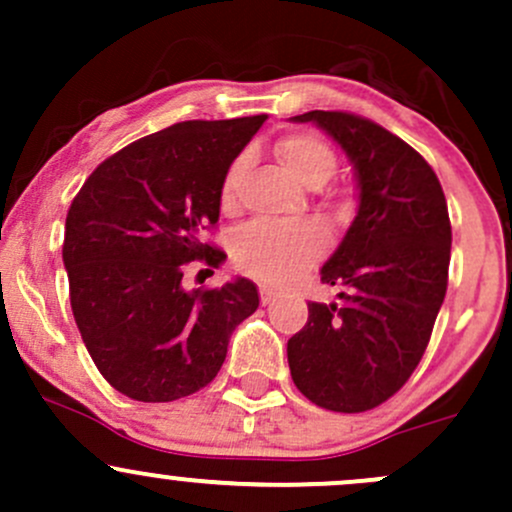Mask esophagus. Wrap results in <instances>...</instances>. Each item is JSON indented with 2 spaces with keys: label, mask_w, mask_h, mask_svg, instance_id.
Returning <instances> with one entry per match:
<instances>
[{
  "label": "esophagus",
  "mask_w": 512,
  "mask_h": 512,
  "mask_svg": "<svg viewBox=\"0 0 512 512\" xmlns=\"http://www.w3.org/2000/svg\"><path fill=\"white\" fill-rule=\"evenodd\" d=\"M260 299H262V304H272L277 299V292L272 287H267V285H262L260 287Z\"/></svg>",
  "instance_id": "34e87169"
}]
</instances>
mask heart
I'll use <instances>...</instances> for the list:
<instances>
[{"mask_svg":"<svg viewBox=\"0 0 512 512\" xmlns=\"http://www.w3.org/2000/svg\"><path fill=\"white\" fill-rule=\"evenodd\" d=\"M277 156L289 173L307 188H322L337 173V153L314 133H289V136L280 138ZM245 168V156L232 160L223 185H220V205L227 213L235 210L237 190H240ZM324 242H327L324 230L312 223H252L237 235L232 252H235V262L240 270L262 277L267 282H282L304 270L324 250Z\"/></svg>","mask_w":512,"mask_h":512,"instance_id":"b5f03b06","label":"heart"}]
</instances>
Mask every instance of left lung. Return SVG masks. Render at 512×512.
Here are the masks:
<instances>
[{
	"instance_id": "obj_1",
	"label": "left lung",
	"mask_w": 512,
	"mask_h": 512,
	"mask_svg": "<svg viewBox=\"0 0 512 512\" xmlns=\"http://www.w3.org/2000/svg\"><path fill=\"white\" fill-rule=\"evenodd\" d=\"M342 146L359 185V210L322 282L337 302H309L287 342L292 381L312 404L339 414L376 409L409 381L431 339L448 287L451 220L431 165L369 118L309 111Z\"/></svg>"
}]
</instances>
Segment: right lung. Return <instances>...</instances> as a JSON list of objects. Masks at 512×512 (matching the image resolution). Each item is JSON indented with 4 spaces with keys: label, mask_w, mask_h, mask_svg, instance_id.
Segmentation results:
<instances>
[{
    "label": "right lung",
    "mask_w": 512,
    "mask_h": 512,
    "mask_svg": "<svg viewBox=\"0 0 512 512\" xmlns=\"http://www.w3.org/2000/svg\"><path fill=\"white\" fill-rule=\"evenodd\" d=\"M265 121H183L138 138L103 160L71 203V312L103 379L128 399L163 404L208 386L230 334L260 307L245 277L185 289L183 272L225 260L203 232L220 218L227 168Z\"/></svg>",
    "instance_id": "right-lung-1"
}]
</instances>
